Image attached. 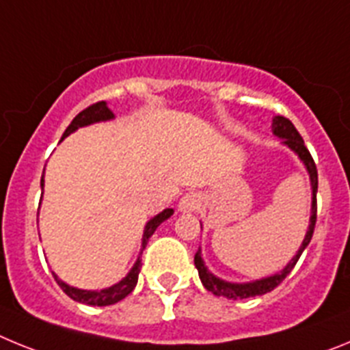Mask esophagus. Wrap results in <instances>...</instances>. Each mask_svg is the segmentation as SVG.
<instances>
[{"mask_svg":"<svg viewBox=\"0 0 350 350\" xmlns=\"http://www.w3.org/2000/svg\"><path fill=\"white\" fill-rule=\"evenodd\" d=\"M202 203H203L202 194L196 193V191H191V193L182 196V200L178 202V210H180L182 213L198 212V210L202 208Z\"/></svg>","mask_w":350,"mask_h":350,"instance_id":"1","label":"esophagus"}]
</instances>
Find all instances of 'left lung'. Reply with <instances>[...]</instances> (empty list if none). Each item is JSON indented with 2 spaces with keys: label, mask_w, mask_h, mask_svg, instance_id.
<instances>
[{
  "label": "left lung",
  "mask_w": 350,
  "mask_h": 350,
  "mask_svg": "<svg viewBox=\"0 0 350 350\" xmlns=\"http://www.w3.org/2000/svg\"><path fill=\"white\" fill-rule=\"evenodd\" d=\"M271 131L277 138L282 140V145L289 147L296 156L299 157V161L303 163L305 170L308 172V177H310V185H312V206H310V222H308V230L305 238H303L301 245H299L298 252L293 256L286 267L279 271V273H273L270 277H262L258 280H250V282H228V280H222L219 277L212 273V271L206 268L205 261L202 258V249H198V252L194 254V267L198 268V273H200V279L202 284L205 286L206 291L213 293L215 296H224V298L230 299H243V298H254V296L267 295L270 291H273L275 287L279 286L287 275L291 273V270L295 268V265L298 262L299 256L307 245L310 243L312 234H314L315 228V219H317V168H315V163L312 159L308 148L305 147V142L299 137V133L296 131V128L293 126L289 119L282 116L273 117V124H271Z\"/></svg>",
  "instance_id": "8db88e82"
}]
</instances>
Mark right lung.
Here are the masks:
<instances>
[{
    "label": "right lung",
    "mask_w": 350,
    "mask_h": 350,
    "mask_svg": "<svg viewBox=\"0 0 350 350\" xmlns=\"http://www.w3.org/2000/svg\"><path fill=\"white\" fill-rule=\"evenodd\" d=\"M113 117L116 116H113L112 110L108 108L107 101H100V103L91 105V107L82 110L75 119L71 120V124L68 126L66 131L63 133V138H66L68 135H71V133H75L79 128H85V126L96 124V122H105V120H112ZM63 138H61V140H63ZM43 172H45V170H43ZM43 182L45 180H43V175H42V182H40V184H42V191H43ZM172 215H173V208H165L163 212L154 215V217L145 224L144 238H142L140 256H138V259L135 261V265H133V268L129 270V273L126 275L124 279L119 280V282L113 284V286L105 287V289H100V291L79 289V287H73L70 286V284L63 282V280H61L54 271H52L55 282L59 284L61 289H63L71 299H75V301L79 303H85V305H92V307H107V305H113V303L124 299L126 296L135 289V286H137L138 282V273H140V268H142V252H144L145 245H147L148 238L152 237L154 231L157 230V226H159L161 222H165L166 219H170Z\"/></svg>",
    "instance_id": "obj_1"
}]
</instances>
